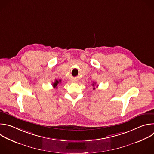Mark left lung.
<instances>
[{"label": "left lung", "mask_w": 154, "mask_h": 154, "mask_svg": "<svg viewBox=\"0 0 154 154\" xmlns=\"http://www.w3.org/2000/svg\"><path fill=\"white\" fill-rule=\"evenodd\" d=\"M95 85V83H92V86L94 87ZM95 89V88H93V89H94V90Z\"/></svg>", "instance_id": "1"}]
</instances>
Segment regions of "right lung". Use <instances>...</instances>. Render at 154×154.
<instances>
[{
	"label": "right lung",
	"mask_w": 154,
	"mask_h": 154,
	"mask_svg": "<svg viewBox=\"0 0 154 154\" xmlns=\"http://www.w3.org/2000/svg\"><path fill=\"white\" fill-rule=\"evenodd\" d=\"M60 83H61V80H56L55 82H54V83H53V86L54 88H57V85H58V84H59Z\"/></svg>",
	"instance_id": "obj_1"
}]
</instances>
